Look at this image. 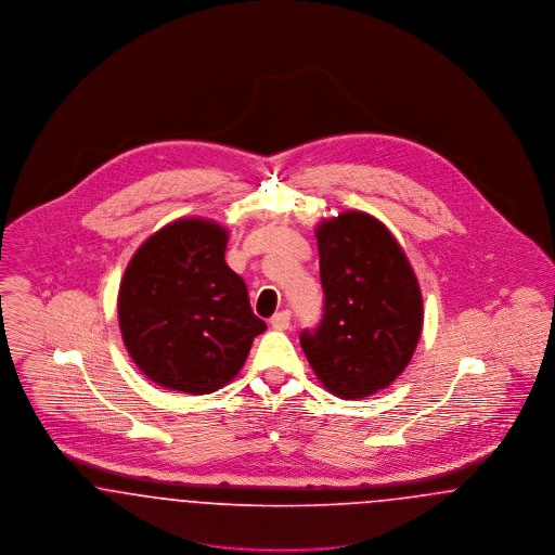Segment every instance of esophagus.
<instances>
[{
  "label": "esophagus",
  "mask_w": 555,
  "mask_h": 555,
  "mask_svg": "<svg viewBox=\"0 0 555 555\" xmlns=\"http://www.w3.org/2000/svg\"><path fill=\"white\" fill-rule=\"evenodd\" d=\"M270 324L272 328L276 331H287L291 324V312L289 310H283V312H276L274 317L270 318Z\"/></svg>",
  "instance_id": "1"
}]
</instances>
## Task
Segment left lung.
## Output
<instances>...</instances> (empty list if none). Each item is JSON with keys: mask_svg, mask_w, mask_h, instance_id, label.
<instances>
[{"mask_svg": "<svg viewBox=\"0 0 555 555\" xmlns=\"http://www.w3.org/2000/svg\"><path fill=\"white\" fill-rule=\"evenodd\" d=\"M324 317L299 341L326 391L364 399L410 364L423 333V293L391 231L366 211L317 227Z\"/></svg>", "mask_w": 555, "mask_h": 555, "instance_id": "1", "label": "left lung"}]
</instances>
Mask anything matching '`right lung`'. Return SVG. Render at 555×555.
<instances>
[{
  "label": "right lung",
  "mask_w": 555,
  "mask_h": 555,
  "mask_svg": "<svg viewBox=\"0 0 555 555\" xmlns=\"http://www.w3.org/2000/svg\"><path fill=\"white\" fill-rule=\"evenodd\" d=\"M229 231L208 218H179L145 238L118 289L122 341L150 380L206 396L243 369L266 322L224 262Z\"/></svg>",
  "instance_id": "1"
}]
</instances>
